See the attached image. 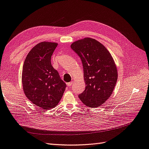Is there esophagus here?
I'll list each match as a JSON object with an SVG mask.
<instances>
[{
    "label": "esophagus",
    "mask_w": 149,
    "mask_h": 149,
    "mask_svg": "<svg viewBox=\"0 0 149 149\" xmlns=\"http://www.w3.org/2000/svg\"><path fill=\"white\" fill-rule=\"evenodd\" d=\"M73 81H71V82H70V83H67V85L68 86H71L73 84Z\"/></svg>",
    "instance_id": "esophagus-1"
}]
</instances>
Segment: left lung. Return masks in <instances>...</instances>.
Instances as JSON below:
<instances>
[{"label":"left lung","instance_id":"left-lung-1","mask_svg":"<svg viewBox=\"0 0 149 149\" xmlns=\"http://www.w3.org/2000/svg\"><path fill=\"white\" fill-rule=\"evenodd\" d=\"M71 48L82 61L85 90L79 95L90 107L101 106L109 98L118 80V70L107 48L96 40L84 38L73 42Z\"/></svg>","mask_w":149,"mask_h":149}]
</instances>
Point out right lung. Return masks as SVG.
I'll use <instances>...</instances> for the list:
<instances>
[{"instance_id": "add662e5", "label": "right lung", "mask_w": 149, "mask_h": 149, "mask_svg": "<svg viewBox=\"0 0 149 149\" xmlns=\"http://www.w3.org/2000/svg\"><path fill=\"white\" fill-rule=\"evenodd\" d=\"M58 43L43 42L26 56L22 70L24 91L29 100L43 109L55 107L61 100L66 85L53 68L51 58Z\"/></svg>"}]
</instances>
